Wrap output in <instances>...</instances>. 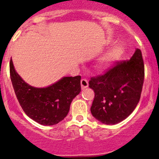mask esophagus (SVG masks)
Listing matches in <instances>:
<instances>
[{
	"label": "esophagus",
	"mask_w": 159,
	"mask_h": 159,
	"mask_svg": "<svg viewBox=\"0 0 159 159\" xmlns=\"http://www.w3.org/2000/svg\"><path fill=\"white\" fill-rule=\"evenodd\" d=\"M81 87L82 89H84L88 87V81L85 79H82L81 80Z\"/></svg>",
	"instance_id": "34e87169"
}]
</instances>
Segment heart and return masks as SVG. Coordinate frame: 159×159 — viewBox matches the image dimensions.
Wrapping results in <instances>:
<instances>
[{"label": "heart", "mask_w": 159, "mask_h": 159, "mask_svg": "<svg viewBox=\"0 0 159 159\" xmlns=\"http://www.w3.org/2000/svg\"><path fill=\"white\" fill-rule=\"evenodd\" d=\"M124 48L121 45L115 44L110 48L99 60V68L105 69L111 66L123 56Z\"/></svg>", "instance_id": "b5f03b06"}]
</instances>
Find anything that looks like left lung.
Listing matches in <instances>:
<instances>
[{"label":"left lung","instance_id":"obj_1","mask_svg":"<svg viewBox=\"0 0 159 159\" xmlns=\"http://www.w3.org/2000/svg\"><path fill=\"white\" fill-rule=\"evenodd\" d=\"M144 77L142 53L137 48L129 61L118 62L104 75L91 78L89 87L95 92L93 116L105 125L125 120L140 101Z\"/></svg>","mask_w":159,"mask_h":159}]
</instances>
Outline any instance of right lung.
Returning <instances> with one entry per match:
<instances>
[{
    "label": "right lung",
    "mask_w": 159,
    "mask_h": 159,
    "mask_svg": "<svg viewBox=\"0 0 159 159\" xmlns=\"http://www.w3.org/2000/svg\"><path fill=\"white\" fill-rule=\"evenodd\" d=\"M15 94L25 114L42 125H54L67 116L72 100L81 91L80 76L64 77L51 85L35 88L22 80L10 61Z\"/></svg>",
    "instance_id": "add662e5"
}]
</instances>
